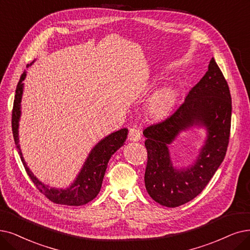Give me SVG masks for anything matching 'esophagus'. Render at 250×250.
Here are the masks:
<instances>
[{"mask_svg": "<svg viewBox=\"0 0 250 250\" xmlns=\"http://www.w3.org/2000/svg\"><path fill=\"white\" fill-rule=\"evenodd\" d=\"M141 137H142L141 130H139V129L136 126L129 129V134H128L129 141H130V142H138L139 139H141Z\"/></svg>", "mask_w": 250, "mask_h": 250, "instance_id": "1", "label": "esophagus"}]
</instances>
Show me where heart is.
Masks as SVG:
<instances>
[{
    "label": "heart",
    "instance_id": "heart-1",
    "mask_svg": "<svg viewBox=\"0 0 250 250\" xmlns=\"http://www.w3.org/2000/svg\"><path fill=\"white\" fill-rule=\"evenodd\" d=\"M177 89L173 85H165L157 90L148 102V109L155 117H164L175 105Z\"/></svg>",
    "mask_w": 250,
    "mask_h": 250
}]
</instances>
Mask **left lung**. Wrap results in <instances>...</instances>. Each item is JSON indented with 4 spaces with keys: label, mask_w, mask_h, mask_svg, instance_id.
<instances>
[{
    "label": "left lung",
    "mask_w": 250,
    "mask_h": 250,
    "mask_svg": "<svg viewBox=\"0 0 250 250\" xmlns=\"http://www.w3.org/2000/svg\"><path fill=\"white\" fill-rule=\"evenodd\" d=\"M232 99L226 79L211 58L208 71L187 94L185 102L163 121L146 127V188L154 201L181 206L200 194L225 159L231 130ZM204 127L207 137L194 164L173 166L168 146L182 132Z\"/></svg>",
    "instance_id": "1"
}]
</instances>
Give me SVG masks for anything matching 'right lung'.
<instances>
[{
    "mask_svg": "<svg viewBox=\"0 0 250 250\" xmlns=\"http://www.w3.org/2000/svg\"><path fill=\"white\" fill-rule=\"evenodd\" d=\"M27 64L26 67L33 64ZM26 77V72L24 71L21 77V80L17 84L15 91V99L13 104L12 111V131L14 142L17 147L19 156H21L25 171L31 177L33 183L39 188V191L43 193L50 201L56 204L67 205V206H81L88 202L92 201L98 195L103 185L104 176L106 170L107 163L118 149L124 146L127 138L128 129L122 128L118 131L108 134L104 138L101 139L89 153L87 159L81 168V170L75 178L74 183L65 188H57L49 187L34 175L27 167L22 153L21 145H19V121L21 117V99L23 94V81Z\"/></svg>",
    "mask_w": 250,
    "mask_h": 250,
    "instance_id": "1",
    "label": "right lung"
}]
</instances>
